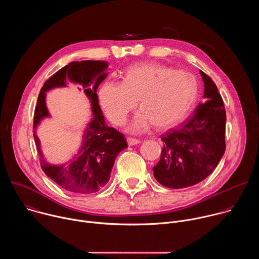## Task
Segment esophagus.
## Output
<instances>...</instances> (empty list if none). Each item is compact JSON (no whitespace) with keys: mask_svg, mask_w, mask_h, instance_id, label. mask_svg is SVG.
I'll return each instance as SVG.
<instances>
[{"mask_svg":"<svg viewBox=\"0 0 259 259\" xmlns=\"http://www.w3.org/2000/svg\"><path fill=\"white\" fill-rule=\"evenodd\" d=\"M127 142H128V145H135V144H138V143H140V140H138V139H135V138H131V137H128V138H127Z\"/></svg>","mask_w":259,"mask_h":259,"instance_id":"34e87169","label":"esophagus"}]
</instances>
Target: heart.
<instances>
[{
	"mask_svg": "<svg viewBox=\"0 0 259 259\" xmlns=\"http://www.w3.org/2000/svg\"><path fill=\"white\" fill-rule=\"evenodd\" d=\"M198 95L193 73L175 70L159 63L130 66L122 83L106 81L99 90V100L108 119L123 125L131 110L140 109L128 126L131 133H142L153 125L165 129L188 115Z\"/></svg>",
	"mask_w": 259,
	"mask_h": 259,
	"instance_id": "obj_1",
	"label": "heart"
}]
</instances>
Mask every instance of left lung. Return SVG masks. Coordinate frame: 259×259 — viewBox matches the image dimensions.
I'll return each mask as SVG.
<instances>
[{
	"label": "left lung",
	"mask_w": 259,
	"mask_h": 259,
	"mask_svg": "<svg viewBox=\"0 0 259 259\" xmlns=\"http://www.w3.org/2000/svg\"><path fill=\"white\" fill-rule=\"evenodd\" d=\"M204 102L176 129L161 135V159L153 168L156 179L169 189H183L204 180L226 151V109L215 83L200 70Z\"/></svg>",
	"instance_id": "8db88e82"
}]
</instances>
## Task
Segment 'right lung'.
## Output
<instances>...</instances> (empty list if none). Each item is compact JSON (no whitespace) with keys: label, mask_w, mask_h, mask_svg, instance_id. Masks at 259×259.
Returning a JSON list of instances; mask_svg holds the SVG:
<instances>
[{"label":"right lung","mask_w":259,"mask_h":259,"mask_svg":"<svg viewBox=\"0 0 259 259\" xmlns=\"http://www.w3.org/2000/svg\"><path fill=\"white\" fill-rule=\"evenodd\" d=\"M108 63L101 60L73 61L59 69L42 87L33 116V138L41 167L45 174L63 190L76 194H92L102 189L110 177L117 156L128 146L125 136L106 126L96 94L99 84L107 77ZM68 82L82 84L92 103L94 117L84 132L78 153L69 161L54 165L48 163L40 151L35 129L42 119L50 116L46 105V92L66 87Z\"/></svg>","instance_id":"add662e5"}]
</instances>
